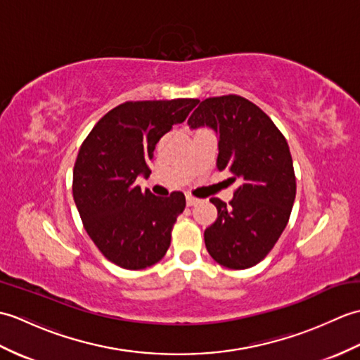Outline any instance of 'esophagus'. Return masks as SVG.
<instances>
[{
    "label": "esophagus",
    "mask_w": 360,
    "mask_h": 360,
    "mask_svg": "<svg viewBox=\"0 0 360 360\" xmlns=\"http://www.w3.org/2000/svg\"><path fill=\"white\" fill-rule=\"evenodd\" d=\"M198 202H200L198 198H195L192 195H187V205H190V207H192V205H195V204H198Z\"/></svg>",
    "instance_id": "obj_1"
}]
</instances>
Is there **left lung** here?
Here are the masks:
<instances>
[{
    "label": "left lung",
    "instance_id": "1",
    "mask_svg": "<svg viewBox=\"0 0 360 360\" xmlns=\"http://www.w3.org/2000/svg\"><path fill=\"white\" fill-rule=\"evenodd\" d=\"M218 134V170L238 181L232 201L212 198L218 217L204 231L209 254L229 269H248L269 254L295 200V173L289 145L269 116L236 94L209 97L188 119Z\"/></svg>",
    "mask_w": 360,
    "mask_h": 360
}]
</instances>
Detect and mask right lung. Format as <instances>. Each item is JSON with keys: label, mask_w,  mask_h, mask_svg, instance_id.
Listing matches in <instances>:
<instances>
[{"label": "right lung", "mask_w": 360, "mask_h": 360, "mask_svg": "<svg viewBox=\"0 0 360 360\" xmlns=\"http://www.w3.org/2000/svg\"><path fill=\"white\" fill-rule=\"evenodd\" d=\"M198 98L125 102L108 111L83 141L74 164L72 195L83 227L102 255L139 271L162 259L170 248L186 196H155L136 186L160 137L182 124Z\"/></svg>", "instance_id": "1"}]
</instances>
